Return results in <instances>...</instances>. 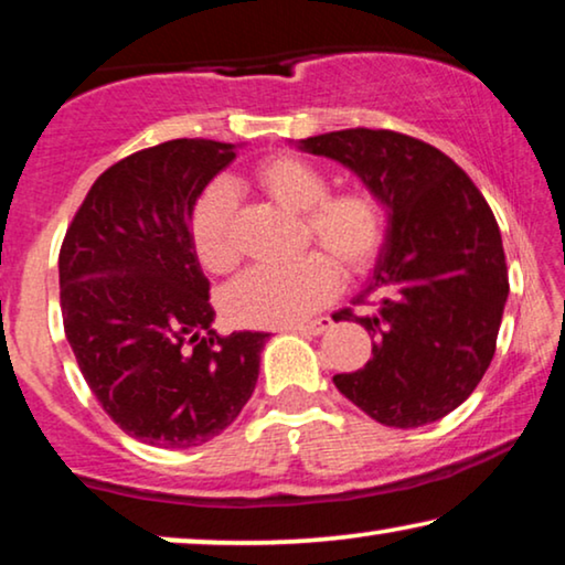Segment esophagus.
<instances>
[{
	"label": "esophagus",
	"instance_id": "34e87169",
	"mask_svg": "<svg viewBox=\"0 0 565 565\" xmlns=\"http://www.w3.org/2000/svg\"><path fill=\"white\" fill-rule=\"evenodd\" d=\"M331 326H333L331 318L329 316H321V318H316V321L288 326V329H285V331H296V333H302V337H321V333L329 331Z\"/></svg>",
	"mask_w": 565,
	"mask_h": 565
}]
</instances>
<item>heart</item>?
Wrapping results in <instances>:
<instances>
[{
    "instance_id": "heart-1",
    "label": "heart",
    "mask_w": 565,
    "mask_h": 565,
    "mask_svg": "<svg viewBox=\"0 0 565 565\" xmlns=\"http://www.w3.org/2000/svg\"><path fill=\"white\" fill-rule=\"evenodd\" d=\"M255 183L282 209L302 214L308 239L321 244L341 269L362 273L377 259L387 224L372 191L349 188L329 193L323 170L296 154L265 160L255 170ZM234 206V191L226 183H211L193 206L191 242L201 265L211 273H224L239 259ZM332 260L313 252L290 265L249 267L224 290V313L234 323L257 329L306 321L339 288V269Z\"/></svg>"
}]
</instances>
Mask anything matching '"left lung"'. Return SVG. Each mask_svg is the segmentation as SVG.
I'll return each mask as SVG.
<instances>
[{
  "label": "left lung",
  "instance_id": "8db88e82",
  "mask_svg": "<svg viewBox=\"0 0 565 565\" xmlns=\"http://www.w3.org/2000/svg\"><path fill=\"white\" fill-rule=\"evenodd\" d=\"M296 147L349 168L387 214L377 265L359 292L372 310L333 316L372 333V359L333 384L390 428L440 420L484 377L510 296L492 209L448 154L415 137L359 127Z\"/></svg>",
  "mask_w": 565,
  "mask_h": 565
}]
</instances>
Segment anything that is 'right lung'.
<instances>
[{
  "label": "right lung",
  "instance_id": "add662e5",
  "mask_svg": "<svg viewBox=\"0 0 565 565\" xmlns=\"http://www.w3.org/2000/svg\"><path fill=\"white\" fill-rule=\"evenodd\" d=\"M236 145L170 140L96 178L65 232V337L106 415L158 448L228 428L257 384L269 333L218 337L191 214Z\"/></svg>",
  "mask_w": 565,
  "mask_h": 565
}]
</instances>
